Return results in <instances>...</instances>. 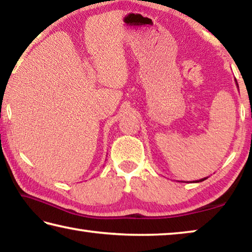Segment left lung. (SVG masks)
Segmentation results:
<instances>
[{
  "label": "left lung",
  "mask_w": 252,
  "mask_h": 252,
  "mask_svg": "<svg viewBox=\"0 0 252 252\" xmlns=\"http://www.w3.org/2000/svg\"><path fill=\"white\" fill-rule=\"evenodd\" d=\"M236 84H237V87H238V89H239V85H238V83H237V80H236ZM208 178V177H207ZM207 178H203V179H200V180H198V181H195V182H201V181H203V180H206ZM194 182V181H193Z\"/></svg>",
  "instance_id": "obj_1"
}]
</instances>
